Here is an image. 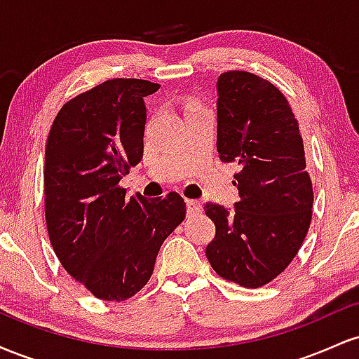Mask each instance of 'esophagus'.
I'll return each mask as SVG.
<instances>
[{"label": "esophagus", "mask_w": 359, "mask_h": 359, "mask_svg": "<svg viewBox=\"0 0 359 359\" xmlns=\"http://www.w3.org/2000/svg\"><path fill=\"white\" fill-rule=\"evenodd\" d=\"M185 205H187L189 214H197V212H201V209H203V205H201L199 201L189 199V201H185Z\"/></svg>", "instance_id": "1"}]
</instances>
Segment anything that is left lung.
<instances>
[{
  "label": "left lung",
  "mask_w": 359,
  "mask_h": 359,
  "mask_svg": "<svg viewBox=\"0 0 359 359\" xmlns=\"http://www.w3.org/2000/svg\"><path fill=\"white\" fill-rule=\"evenodd\" d=\"M217 151L236 162L240 199L204 205L216 226L205 248L212 270L246 288L269 283L299 253L312 217V180L299 123L278 88L245 71L217 79Z\"/></svg>",
  "instance_id": "8db88e82"
}]
</instances>
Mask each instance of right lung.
<instances>
[{
	"label": "right lung",
	"mask_w": 359,
	"mask_h": 359,
	"mask_svg": "<svg viewBox=\"0 0 359 359\" xmlns=\"http://www.w3.org/2000/svg\"><path fill=\"white\" fill-rule=\"evenodd\" d=\"M160 86L109 79L62 106L45 147V221L65 271L94 297L121 302L154 273L160 246L185 217L177 192L126 197L119 180L143 158V97Z\"/></svg>",
	"instance_id": "add662e5"
}]
</instances>
